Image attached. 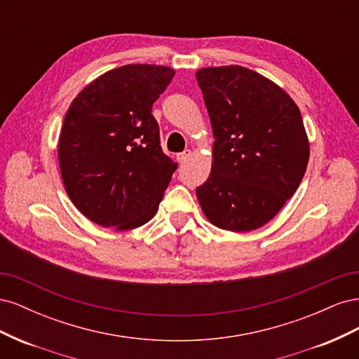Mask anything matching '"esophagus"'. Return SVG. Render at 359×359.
Here are the masks:
<instances>
[{
	"label": "esophagus",
	"mask_w": 359,
	"mask_h": 359,
	"mask_svg": "<svg viewBox=\"0 0 359 359\" xmlns=\"http://www.w3.org/2000/svg\"><path fill=\"white\" fill-rule=\"evenodd\" d=\"M190 156H191V151H190V149H186V151H182V153H180V154L177 156V160H178L180 163H186V161L190 158Z\"/></svg>",
	"instance_id": "34e87169"
}]
</instances>
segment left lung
<instances>
[{"label": "left lung", "mask_w": 359, "mask_h": 359, "mask_svg": "<svg viewBox=\"0 0 359 359\" xmlns=\"http://www.w3.org/2000/svg\"><path fill=\"white\" fill-rule=\"evenodd\" d=\"M215 137L208 180L196 189L214 226L250 232L268 223L297 191L310 145L290 95L241 66L196 72Z\"/></svg>", "instance_id": "obj_1"}]
</instances>
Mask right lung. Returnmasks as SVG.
Wrapping results in <instances>:
<instances>
[{
  "mask_svg": "<svg viewBox=\"0 0 359 359\" xmlns=\"http://www.w3.org/2000/svg\"><path fill=\"white\" fill-rule=\"evenodd\" d=\"M173 74L128 64L99 76L72 102L58 160L69 198L86 219L128 231L156 215L178 165L161 151L151 109Z\"/></svg>",
  "mask_w": 359,
  "mask_h": 359,
  "instance_id": "1",
  "label": "right lung"
}]
</instances>
